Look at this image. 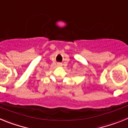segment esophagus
<instances>
[{"mask_svg":"<svg viewBox=\"0 0 128 128\" xmlns=\"http://www.w3.org/2000/svg\"><path fill=\"white\" fill-rule=\"evenodd\" d=\"M58 65L60 66V64H58Z\"/></svg>","mask_w":128,"mask_h":128,"instance_id":"esophagus-1","label":"esophagus"}]
</instances>
